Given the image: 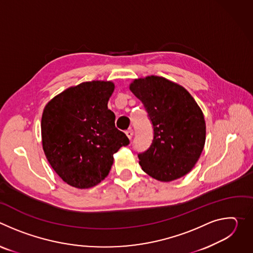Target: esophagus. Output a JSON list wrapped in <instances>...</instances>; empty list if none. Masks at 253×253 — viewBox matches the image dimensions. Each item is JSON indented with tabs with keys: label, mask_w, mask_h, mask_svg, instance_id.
<instances>
[{
	"label": "esophagus",
	"mask_w": 253,
	"mask_h": 253,
	"mask_svg": "<svg viewBox=\"0 0 253 253\" xmlns=\"http://www.w3.org/2000/svg\"><path fill=\"white\" fill-rule=\"evenodd\" d=\"M125 133H126V135H127V137H128L129 139H131V138L133 137V134H134V132H133L132 129H128Z\"/></svg>",
	"instance_id": "34e87169"
}]
</instances>
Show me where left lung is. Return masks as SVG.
Segmentation results:
<instances>
[{
  "label": "left lung",
  "instance_id": "8db88e82",
  "mask_svg": "<svg viewBox=\"0 0 253 253\" xmlns=\"http://www.w3.org/2000/svg\"><path fill=\"white\" fill-rule=\"evenodd\" d=\"M129 89L146 108L154 130L150 148L138 155L142 170L162 182L183 177L204 148L206 124L200 107L184 87L164 77L134 79Z\"/></svg>",
  "mask_w": 253,
  "mask_h": 253
}]
</instances>
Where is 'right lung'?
I'll list each match as a JSON object with an SVG mask.
<instances>
[{
	"mask_svg": "<svg viewBox=\"0 0 253 253\" xmlns=\"http://www.w3.org/2000/svg\"><path fill=\"white\" fill-rule=\"evenodd\" d=\"M112 81H91L69 87L51 99L41 120L43 150L52 168L67 184L91 188L109 174L113 155L129 144L115 127L108 109Z\"/></svg>",
	"mask_w": 253,
	"mask_h": 253,
	"instance_id": "obj_1",
	"label": "right lung"
}]
</instances>
